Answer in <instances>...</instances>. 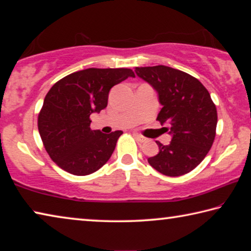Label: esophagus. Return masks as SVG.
<instances>
[{
  "instance_id": "34e87169",
  "label": "esophagus",
  "mask_w": 251,
  "mask_h": 251,
  "mask_svg": "<svg viewBox=\"0 0 251 251\" xmlns=\"http://www.w3.org/2000/svg\"><path fill=\"white\" fill-rule=\"evenodd\" d=\"M134 137H136V139H137L139 142H145L146 140H147V139H146L145 137H142V136H140V134H138V133H134Z\"/></svg>"
}]
</instances>
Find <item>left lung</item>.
<instances>
[{"label": "left lung", "instance_id": "left-lung-1", "mask_svg": "<svg viewBox=\"0 0 251 251\" xmlns=\"http://www.w3.org/2000/svg\"><path fill=\"white\" fill-rule=\"evenodd\" d=\"M134 72L156 90L163 105L157 120L168 125L173 136L167 146L157 141L159 152L148 163L166 176L187 174L205 158L215 138L218 113L209 91L195 77L164 65Z\"/></svg>", "mask_w": 251, "mask_h": 251}]
</instances>
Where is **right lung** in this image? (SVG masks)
Segmentation results:
<instances>
[{
  "label": "right lung",
  "instance_id": "obj_1",
  "mask_svg": "<svg viewBox=\"0 0 251 251\" xmlns=\"http://www.w3.org/2000/svg\"><path fill=\"white\" fill-rule=\"evenodd\" d=\"M128 77H134L129 68H87L50 88L38 115V129L46 151L65 172L90 175L110 159L123 132L92 130L90 117L105 109L111 88Z\"/></svg>",
  "mask_w": 251,
  "mask_h": 251
}]
</instances>
